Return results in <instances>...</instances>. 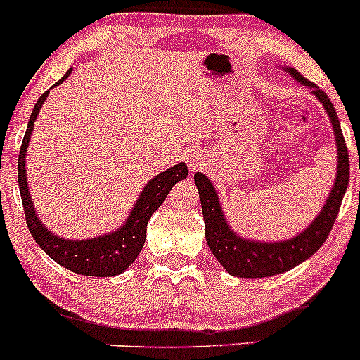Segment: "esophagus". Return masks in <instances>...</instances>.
Returning <instances> with one entry per match:
<instances>
[{
  "mask_svg": "<svg viewBox=\"0 0 360 360\" xmlns=\"http://www.w3.org/2000/svg\"><path fill=\"white\" fill-rule=\"evenodd\" d=\"M201 162H203V159H201V155H198V154H191V155L188 157V164H189V167H191V169L200 167V166H201Z\"/></svg>",
  "mask_w": 360,
  "mask_h": 360,
  "instance_id": "34e87169",
  "label": "esophagus"
}]
</instances>
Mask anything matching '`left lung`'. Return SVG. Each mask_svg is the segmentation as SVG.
<instances>
[{"label": "left lung", "mask_w": 360, "mask_h": 360, "mask_svg": "<svg viewBox=\"0 0 360 360\" xmlns=\"http://www.w3.org/2000/svg\"><path fill=\"white\" fill-rule=\"evenodd\" d=\"M284 69L300 84L313 89V94L323 105L326 115L332 122L337 146V176L323 208L318 213L315 220L309 223L307 230H303L296 237L288 238V240L259 242L243 238L233 232L232 226L225 220L220 198H218V193L212 181L201 172L194 174V183H196L198 193H200L201 210H203L206 243H208L210 250L213 252L218 262L229 271V274L243 279H259L281 274V272L292 269V267L311 257L328 237L330 230H332L333 223L337 220L345 189L349 186V152H347L344 135H342L340 130V122H338L337 111L333 108L332 101L328 100L326 93H323L316 84H313L311 81H308L307 77L301 76L296 69Z\"/></svg>", "instance_id": "obj_1"}]
</instances>
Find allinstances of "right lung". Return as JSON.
Wrapping results in <instances>:
<instances>
[{"mask_svg":"<svg viewBox=\"0 0 360 360\" xmlns=\"http://www.w3.org/2000/svg\"><path fill=\"white\" fill-rule=\"evenodd\" d=\"M69 74H71V69L52 88L68 79ZM51 89L45 91L39 98L34 111H32L18 155V186L28 230L45 254L65 269L82 276H96V278L118 276L123 271H127L128 266H131L134 260L139 257L140 250L146 243L147 223L150 220L152 213L164 203L172 186L188 177V166L184 162L176 164L174 167L152 177L146 184L143 191L140 193L137 203L131 208L125 223L115 232L88 238V240H68V238L57 237L51 230L45 229L44 223L37 217L34 201H32L30 191H28L27 167H25V155H27L28 143H30V135L34 130L37 115L42 108L44 101L47 100Z\"/></svg>","mask_w":360,"mask_h":360,"instance_id":"add662e5","label":"right lung"}]
</instances>
